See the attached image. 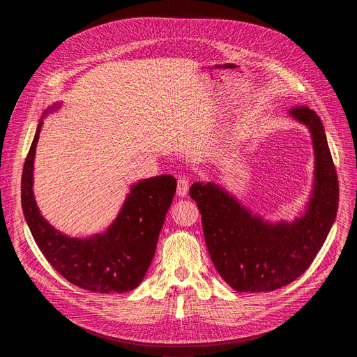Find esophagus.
<instances>
[{
	"instance_id": "obj_1",
	"label": "esophagus",
	"mask_w": 357,
	"mask_h": 357,
	"mask_svg": "<svg viewBox=\"0 0 357 357\" xmlns=\"http://www.w3.org/2000/svg\"><path fill=\"white\" fill-rule=\"evenodd\" d=\"M188 190H190V178H186L185 175L179 176L178 178V194L181 197H185L186 194H188Z\"/></svg>"
}]
</instances>
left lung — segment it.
<instances>
[{"label": "left lung", "instance_id": "left-lung-1", "mask_svg": "<svg viewBox=\"0 0 357 357\" xmlns=\"http://www.w3.org/2000/svg\"><path fill=\"white\" fill-rule=\"evenodd\" d=\"M289 114L310 128L315 150L314 192L304 217L269 224L214 183L195 182L190 190L213 264L238 292L275 291L301 276L323 248L339 207V179L320 117L307 105Z\"/></svg>", "mask_w": 357, "mask_h": 357}]
</instances>
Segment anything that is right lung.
Listing matches in <instances>:
<instances>
[{
    "label": "right lung",
    "instance_id": "obj_1",
    "mask_svg": "<svg viewBox=\"0 0 357 357\" xmlns=\"http://www.w3.org/2000/svg\"><path fill=\"white\" fill-rule=\"evenodd\" d=\"M43 121L37 126L22 175V207L37 246L70 284L100 294H123L139 287L155 256L165 215L176 191L171 175L131 186L123 208L104 234L72 238L42 217L33 197V160Z\"/></svg>",
    "mask_w": 357,
    "mask_h": 357
}]
</instances>
